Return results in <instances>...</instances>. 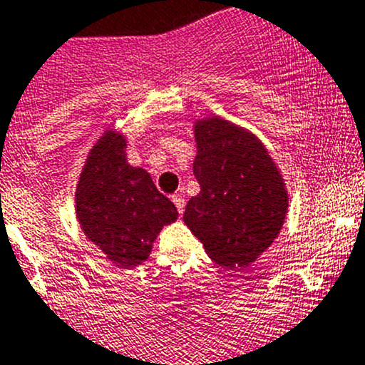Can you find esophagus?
Masks as SVG:
<instances>
[{"mask_svg": "<svg viewBox=\"0 0 365 365\" xmlns=\"http://www.w3.org/2000/svg\"><path fill=\"white\" fill-rule=\"evenodd\" d=\"M171 200H173V203H175L176 210H178V213H180V215H182V213H183V210H185V200H183L182 196H173Z\"/></svg>", "mask_w": 365, "mask_h": 365, "instance_id": "1", "label": "esophagus"}]
</instances>
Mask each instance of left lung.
Instances as JSON below:
<instances>
[{
    "instance_id": "1",
    "label": "left lung",
    "mask_w": 365,
    "mask_h": 365,
    "mask_svg": "<svg viewBox=\"0 0 365 365\" xmlns=\"http://www.w3.org/2000/svg\"><path fill=\"white\" fill-rule=\"evenodd\" d=\"M194 176L201 190L183 222L220 267H247L277 238L288 190L256 135L219 116L194 125Z\"/></svg>"
}]
</instances>
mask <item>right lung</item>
<instances>
[{"label": "right lung", "instance_id": "1", "mask_svg": "<svg viewBox=\"0 0 365 365\" xmlns=\"http://www.w3.org/2000/svg\"><path fill=\"white\" fill-rule=\"evenodd\" d=\"M125 148L123 135L106 130L88 155L76 192L84 235L123 268L148 259L157 235L178 217L152 176L128 164Z\"/></svg>", "mask_w": 365, "mask_h": 365}]
</instances>
